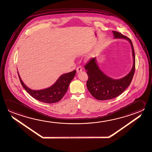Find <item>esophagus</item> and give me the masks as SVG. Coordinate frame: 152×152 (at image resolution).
I'll list each match as a JSON object with an SVG mask.
<instances>
[{"label": "esophagus", "mask_w": 152, "mask_h": 152, "mask_svg": "<svg viewBox=\"0 0 152 152\" xmlns=\"http://www.w3.org/2000/svg\"><path fill=\"white\" fill-rule=\"evenodd\" d=\"M82 71H83V69H82V67L81 66L77 67V72H81Z\"/></svg>", "instance_id": "obj_1"}]
</instances>
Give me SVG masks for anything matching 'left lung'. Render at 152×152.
Returning a JSON list of instances; mask_svg holds the SVG:
<instances>
[{
	"instance_id": "8db88e82",
	"label": "left lung",
	"mask_w": 152,
	"mask_h": 152,
	"mask_svg": "<svg viewBox=\"0 0 152 152\" xmlns=\"http://www.w3.org/2000/svg\"><path fill=\"white\" fill-rule=\"evenodd\" d=\"M113 32L115 38L126 39L130 42L132 49L133 65L126 76L121 79L115 80L107 76L99 69L95 58L90 59L85 65L88 77L87 87L91 95L98 100H108L118 96L130 85L135 71V54L131 40L118 31Z\"/></svg>"
}]
</instances>
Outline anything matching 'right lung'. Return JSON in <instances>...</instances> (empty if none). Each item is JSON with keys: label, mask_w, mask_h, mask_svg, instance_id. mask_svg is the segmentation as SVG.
<instances>
[{"label": "right lung", "mask_w": 152, "mask_h": 152, "mask_svg": "<svg viewBox=\"0 0 152 152\" xmlns=\"http://www.w3.org/2000/svg\"><path fill=\"white\" fill-rule=\"evenodd\" d=\"M75 73L76 71L75 70L64 74L61 75L53 86L39 91H34L29 88L22 82L19 73L18 75L22 87L31 96L40 102L53 103L59 101L63 98L67 91L69 83L74 78Z\"/></svg>", "instance_id": "1"}]
</instances>
